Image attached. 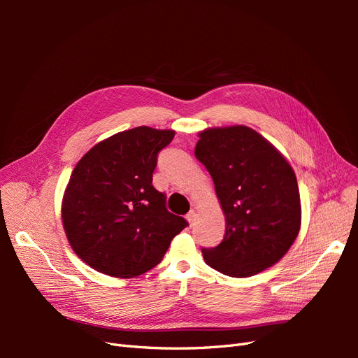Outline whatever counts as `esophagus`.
I'll use <instances>...</instances> for the list:
<instances>
[{"label":"esophagus","instance_id":"esophagus-1","mask_svg":"<svg viewBox=\"0 0 358 358\" xmlns=\"http://www.w3.org/2000/svg\"><path fill=\"white\" fill-rule=\"evenodd\" d=\"M196 216H197L196 210H191V212L187 215V221L189 222V225H192V224H194V221H196Z\"/></svg>","mask_w":358,"mask_h":358}]
</instances>
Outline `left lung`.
Masks as SVG:
<instances>
[{
  "mask_svg": "<svg viewBox=\"0 0 358 358\" xmlns=\"http://www.w3.org/2000/svg\"><path fill=\"white\" fill-rule=\"evenodd\" d=\"M199 137L196 157L210 173L225 216L224 239L201 249L204 262L233 278L263 272L288 252L300 231L296 173L249 127L206 128Z\"/></svg>",
  "mask_w": 358,
  "mask_h": 358,
  "instance_id": "8db88e82",
  "label": "left lung"
}]
</instances>
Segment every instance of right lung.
Returning <instances> with one entry per match:
<instances>
[{"label":"right lung","mask_w":358,"mask_h":358,"mask_svg":"<svg viewBox=\"0 0 358 358\" xmlns=\"http://www.w3.org/2000/svg\"><path fill=\"white\" fill-rule=\"evenodd\" d=\"M173 137V129L136 127L101 140L76 164L61 218L71 249L96 272H148L188 225L152 185L158 152Z\"/></svg>","instance_id":"obj_1"}]
</instances>
